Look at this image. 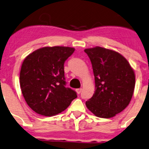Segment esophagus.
I'll use <instances>...</instances> for the list:
<instances>
[{
    "mask_svg": "<svg viewBox=\"0 0 149 149\" xmlns=\"http://www.w3.org/2000/svg\"><path fill=\"white\" fill-rule=\"evenodd\" d=\"M76 91L78 94H80L81 93V91H82V88H77V89H76Z\"/></svg>",
    "mask_w": 149,
    "mask_h": 149,
    "instance_id": "34e87169",
    "label": "esophagus"
}]
</instances>
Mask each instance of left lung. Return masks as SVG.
<instances>
[{"mask_svg": "<svg viewBox=\"0 0 149 149\" xmlns=\"http://www.w3.org/2000/svg\"><path fill=\"white\" fill-rule=\"evenodd\" d=\"M84 52L91 62L95 84L86 106L99 118L114 117L129 105L133 96L134 71L127 59L115 51L95 47Z\"/></svg>", "mask_w": 149, "mask_h": 149, "instance_id": "8db88e82", "label": "left lung"}]
</instances>
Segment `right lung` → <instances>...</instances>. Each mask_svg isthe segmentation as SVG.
<instances>
[{"instance_id": "1", "label": "right lung", "mask_w": 149, "mask_h": 149, "mask_svg": "<svg viewBox=\"0 0 149 149\" xmlns=\"http://www.w3.org/2000/svg\"><path fill=\"white\" fill-rule=\"evenodd\" d=\"M69 47H46L28 55L22 64L20 84L30 108L37 113L53 116L61 113L77 97L66 87L64 64L74 52Z\"/></svg>"}]
</instances>
